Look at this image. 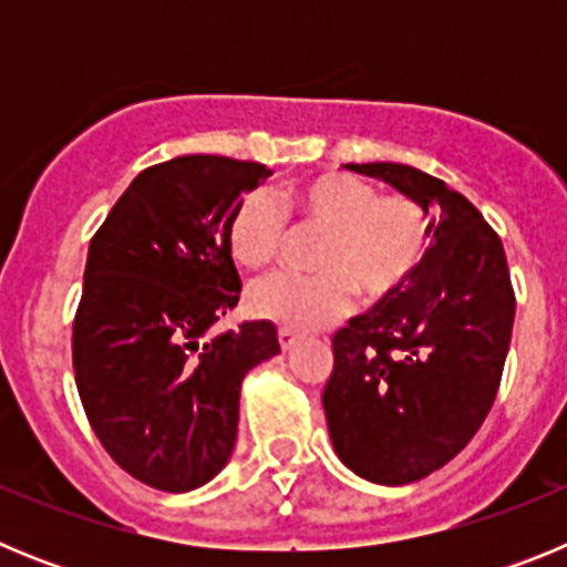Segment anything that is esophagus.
Returning <instances> with one entry per match:
<instances>
[{
  "label": "esophagus",
  "instance_id": "34e87169",
  "mask_svg": "<svg viewBox=\"0 0 567 567\" xmlns=\"http://www.w3.org/2000/svg\"><path fill=\"white\" fill-rule=\"evenodd\" d=\"M278 343H280V349H284V352H289V349L298 343V332H295V329H289V327H280L278 329Z\"/></svg>",
  "mask_w": 567,
  "mask_h": 567
}]
</instances>
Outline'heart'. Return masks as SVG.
<instances>
[{
  "instance_id": "1",
  "label": "heart",
  "mask_w": 567,
  "mask_h": 567,
  "mask_svg": "<svg viewBox=\"0 0 567 567\" xmlns=\"http://www.w3.org/2000/svg\"><path fill=\"white\" fill-rule=\"evenodd\" d=\"M284 204L309 227L323 229L312 255L315 275H269L249 289L258 318L292 329H318L343 318L354 292L380 300L417 272L429 224L412 198L380 195L363 178L327 173L295 184ZM287 244V218L272 195L252 189L227 221V249L244 269L269 267Z\"/></svg>"
}]
</instances>
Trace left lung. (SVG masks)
<instances>
[{"instance_id": "1", "label": "left lung", "mask_w": 567, "mask_h": 567, "mask_svg": "<svg viewBox=\"0 0 567 567\" xmlns=\"http://www.w3.org/2000/svg\"><path fill=\"white\" fill-rule=\"evenodd\" d=\"M346 167L434 213L417 272L332 338L323 389L340 463L369 483L405 485L457 457L491 412L514 289L503 240L468 198L409 164Z\"/></svg>"}]
</instances>
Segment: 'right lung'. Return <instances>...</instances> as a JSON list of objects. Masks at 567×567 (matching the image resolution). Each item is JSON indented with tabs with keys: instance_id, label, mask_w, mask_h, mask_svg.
<instances>
[{
	"instance_id": "right-lung-1",
	"label": "right lung",
	"mask_w": 567,
	"mask_h": 567,
	"mask_svg": "<svg viewBox=\"0 0 567 567\" xmlns=\"http://www.w3.org/2000/svg\"><path fill=\"white\" fill-rule=\"evenodd\" d=\"M269 175L178 155L135 175L90 240L73 320L79 398L110 457L158 491H193L227 465L240 383L280 352L269 320L213 334L240 292L229 215Z\"/></svg>"
}]
</instances>
